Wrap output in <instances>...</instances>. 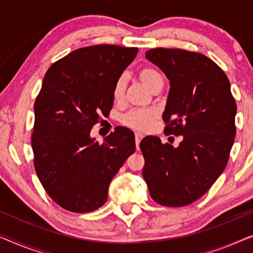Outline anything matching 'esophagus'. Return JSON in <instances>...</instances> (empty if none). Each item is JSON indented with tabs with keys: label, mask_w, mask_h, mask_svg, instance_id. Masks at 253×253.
I'll list each match as a JSON object with an SVG mask.
<instances>
[{
	"label": "esophagus",
	"mask_w": 253,
	"mask_h": 253,
	"mask_svg": "<svg viewBox=\"0 0 253 253\" xmlns=\"http://www.w3.org/2000/svg\"><path fill=\"white\" fill-rule=\"evenodd\" d=\"M142 138H143V134L142 133H135V143H136V148L138 149V145H140V142Z\"/></svg>",
	"instance_id": "obj_1"
}]
</instances>
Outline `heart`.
Wrapping results in <instances>:
<instances>
[{"label":"heart","mask_w":253,"mask_h":253,"mask_svg":"<svg viewBox=\"0 0 253 253\" xmlns=\"http://www.w3.org/2000/svg\"><path fill=\"white\" fill-rule=\"evenodd\" d=\"M138 78L143 83V84L149 89H152L156 84L163 83L162 74L158 72L157 70L151 66H144L138 71ZM126 87V80L124 77L118 78L116 81L115 86H113V98L115 101H120L124 96V91H125ZM157 117L155 110L151 109H136L131 110L125 116L123 117L122 122L125 126L133 128L136 130H145L152 125L154 120Z\"/></svg>","instance_id":"1"}]
</instances>
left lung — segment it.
<instances>
[{
	"label": "left lung",
	"instance_id": "8db88e82",
	"mask_svg": "<svg viewBox=\"0 0 253 253\" xmlns=\"http://www.w3.org/2000/svg\"><path fill=\"white\" fill-rule=\"evenodd\" d=\"M145 58L169 80L164 131L183 140L175 148L144 137L142 174L156 203L184 206L202 197L226 169L236 134V103L225 72L204 55L156 48Z\"/></svg>",
	"mask_w": 253,
	"mask_h": 253
}]
</instances>
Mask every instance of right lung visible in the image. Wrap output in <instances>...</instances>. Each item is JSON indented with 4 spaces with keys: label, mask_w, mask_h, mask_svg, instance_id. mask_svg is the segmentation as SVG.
<instances>
[{
    "label": "right lung",
    "mask_w": 253,
    "mask_h": 253,
    "mask_svg": "<svg viewBox=\"0 0 253 253\" xmlns=\"http://www.w3.org/2000/svg\"><path fill=\"white\" fill-rule=\"evenodd\" d=\"M137 48L77 49L49 67L34 104L32 149L44 190L63 209L91 212L105 204L113 176L135 151L134 133L117 127L98 143L90 130L113 105V86Z\"/></svg>",
    "instance_id": "1"
}]
</instances>
